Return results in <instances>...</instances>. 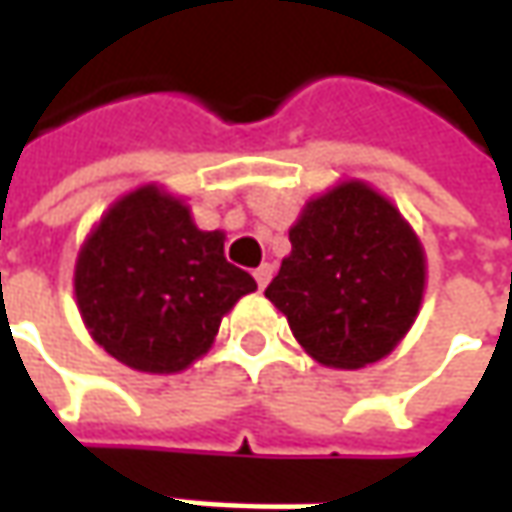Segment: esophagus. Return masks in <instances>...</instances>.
<instances>
[{
    "mask_svg": "<svg viewBox=\"0 0 512 512\" xmlns=\"http://www.w3.org/2000/svg\"><path fill=\"white\" fill-rule=\"evenodd\" d=\"M253 276H256V285L259 287H267V282H270V276H273V265H259L256 270H253Z\"/></svg>",
    "mask_w": 512,
    "mask_h": 512,
    "instance_id": "1",
    "label": "esophagus"
}]
</instances>
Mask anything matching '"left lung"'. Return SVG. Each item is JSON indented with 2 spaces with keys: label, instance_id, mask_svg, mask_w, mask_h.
<instances>
[{
  "label": "left lung",
  "instance_id": "1",
  "mask_svg": "<svg viewBox=\"0 0 512 512\" xmlns=\"http://www.w3.org/2000/svg\"><path fill=\"white\" fill-rule=\"evenodd\" d=\"M290 256L265 296L327 367L379 362L410 330L424 290V253L399 210L362 182L307 202Z\"/></svg>",
  "mask_w": 512,
  "mask_h": 512
}]
</instances>
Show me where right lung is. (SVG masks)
Returning a JSON list of instances; mask_svg holds the SVG:
<instances>
[{
  "instance_id": "add662e5",
  "label": "right lung",
  "mask_w": 512,
  "mask_h": 512,
  "mask_svg": "<svg viewBox=\"0 0 512 512\" xmlns=\"http://www.w3.org/2000/svg\"><path fill=\"white\" fill-rule=\"evenodd\" d=\"M253 276L225 259V236L193 225L156 187L119 199L76 262V302L90 336L142 373H176L207 353Z\"/></svg>"
}]
</instances>
